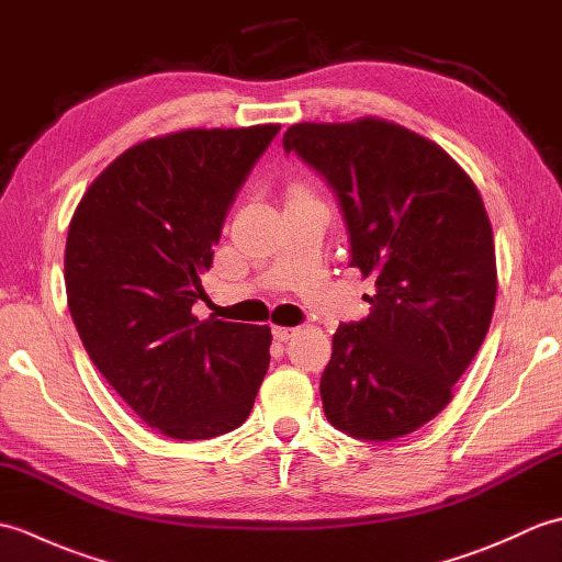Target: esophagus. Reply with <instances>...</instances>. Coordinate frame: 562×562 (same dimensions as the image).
I'll return each mask as SVG.
<instances>
[{
    "label": "esophagus",
    "instance_id": "34e87169",
    "mask_svg": "<svg viewBox=\"0 0 562 562\" xmlns=\"http://www.w3.org/2000/svg\"><path fill=\"white\" fill-rule=\"evenodd\" d=\"M294 333H296V328H290V326H272V336L280 342H288Z\"/></svg>",
    "mask_w": 562,
    "mask_h": 562
}]
</instances>
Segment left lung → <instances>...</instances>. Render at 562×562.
I'll use <instances>...</instances> for the list:
<instances>
[{
    "mask_svg": "<svg viewBox=\"0 0 562 562\" xmlns=\"http://www.w3.org/2000/svg\"><path fill=\"white\" fill-rule=\"evenodd\" d=\"M326 178L372 312L342 324L321 374L340 432L389 441L447 408L491 328L497 268L479 188L435 142L379 117L300 123L282 137Z\"/></svg>",
    "mask_w": 562,
    "mask_h": 562,
    "instance_id": "8db88e82",
    "label": "left lung"
}]
</instances>
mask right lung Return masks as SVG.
Masks as SVG:
<instances>
[{
	"label": "right lung",
	"mask_w": 562,
	"mask_h": 562,
	"mask_svg": "<svg viewBox=\"0 0 562 562\" xmlns=\"http://www.w3.org/2000/svg\"><path fill=\"white\" fill-rule=\"evenodd\" d=\"M280 125L181 130L123 151L69 222L67 304L91 362L171 439L241 425L270 364V328L193 314L232 202Z\"/></svg>",
	"instance_id": "right-lung-1"
}]
</instances>
